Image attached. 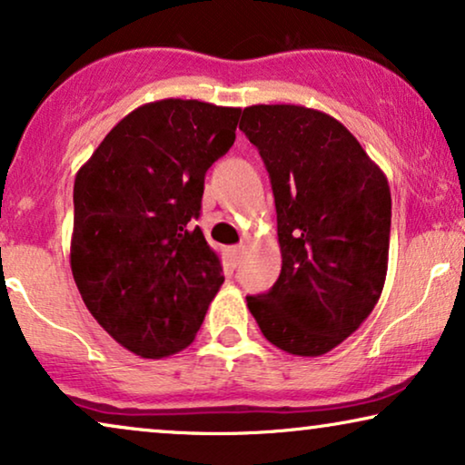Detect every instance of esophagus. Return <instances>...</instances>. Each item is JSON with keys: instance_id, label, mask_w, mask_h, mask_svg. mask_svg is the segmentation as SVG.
Listing matches in <instances>:
<instances>
[{"instance_id": "obj_1", "label": "esophagus", "mask_w": 465, "mask_h": 465, "mask_svg": "<svg viewBox=\"0 0 465 465\" xmlns=\"http://www.w3.org/2000/svg\"><path fill=\"white\" fill-rule=\"evenodd\" d=\"M228 256H231V262H232V266H239L241 258H243V247H241V245H234V247H231V250H228Z\"/></svg>"}]
</instances>
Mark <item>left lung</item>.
<instances>
[{"label": "left lung", "mask_w": 465, "mask_h": 465, "mask_svg": "<svg viewBox=\"0 0 465 465\" xmlns=\"http://www.w3.org/2000/svg\"><path fill=\"white\" fill-rule=\"evenodd\" d=\"M239 129L269 171L282 272L247 296L264 339L292 355L332 351L379 302L391 228L390 183L358 139L302 105H250Z\"/></svg>", "instance_id": "1"}]
</instances>
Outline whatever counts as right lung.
<instances>
[{
  "mask_svg": "<svg viewBox=\"0 0 465 465\" xmlns=\"http://www.w3.org/2000/svg\"><path fill=\"white\" fill-rule=\"evenodd\" d=\"M239 116V107L196 99L145 104L75 175V285L99 326L142 358L186 349L224 283L194 220L207 169L231 150Z\"/></svg>",
  "mask_w": 465,
  "mask_h": 465,
  "instance_id": "obj_1",
  "label": "right lung"
}]
</instances>
